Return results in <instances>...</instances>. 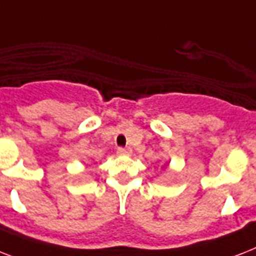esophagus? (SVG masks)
Instances as JSON below:
<instances>
[{"instance_id":"34e87169","label":"esophagus","mask_w":256,"mask_h":256,"mask_svg":"<svg viewBox=\"0 0 256 256\" xmlns=\"http://www.w3.org/2000/svg\"><path fill=\"white\" fill-rule=\"evenodd\" d=\"M116 152H118V156H132V150H128V148H120Z\"/></svg>"}]
</instances>
